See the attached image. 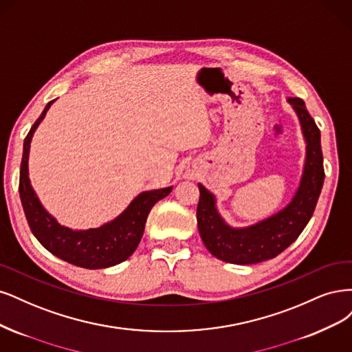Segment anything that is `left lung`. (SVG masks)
<instances>
[{"mask_svg":"<svg viewBox=\"0 0 352 352\" xmlns=\"http://www.w3.org/2000/svg\"><path fill=\"white\" fill-rule=\"evenodd\" d=\"M300 118L305 140V164L300 187L287 208L247 228H232L221 218L214 196L199 184L197 226L208 250L234 265H253L280 254L309 223L324 181L320 130L300 98H288Z\"/></svg>","mask_w":352,"mask_h":352,"instance_id":"1","label":"left lung"}]
</instances>
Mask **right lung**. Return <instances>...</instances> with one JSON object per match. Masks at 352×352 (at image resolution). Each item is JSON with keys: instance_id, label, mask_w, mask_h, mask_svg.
Here are the masks:
<instances>
[{"instance_id": "add662e5", "label": "right lung", "mask_w": 352, "mask_h": 352, "mask_svg": "<svg viewBox=\"0 0 352 352\" xmlns=\"http://www.w3.org/2000/svg\"><path fill=\"white\" fill-rule=\"evenodd\" d=\"M52 102L54 100L48 102L41 117L33 124L23 144L19 192L28 223L38 241L50 253L60 257L64 262L85 269L116 266L127 260L135 252L142 240L147 214L156 201H160L171 192L173 187L140 192L118 218L102 225L100 228L74 231L60 225L41 205L36 192L30 186L28 171L32 135L47 114Z\"/></svg>"}]
</instances>
